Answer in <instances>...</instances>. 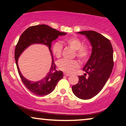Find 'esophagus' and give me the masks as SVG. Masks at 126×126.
Returning a JSON list of instances; mask_svg holds the SVG:
<instances>
[{"mask_svg":"<svg viewBox=\"0 0 126 126\" xmlns=\"http://www.w3.org/2000/svg\"><path fill=\"white\" fill-rule=\"evenodd\" d=\"M64 76H70V74H69V73H64Z\"/></svg>","mask_w":126,"mask_h":126,"instance_id":"obj_1","label":"esophagus"}]
</instances>
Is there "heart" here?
<instances>
[{
	"label": "heart",
	"mask_w": 126,
	"mask_h": 126,
	"mask_svg": "<svg viewBox=\"0 0 126 126\" xmlns=\"http://www.w3.org/2000/svg\"><path fill=\"white\" fill-rule=\"evenodd\" d=\"M63 43L68 45L75 50V56L82 61H85L89 57L90 49L86 44H83L81 40L76 37H70L63 40ZM63 46L59 42H56L52 46V51L57 58H60L62 56ZM79 63L78 60H70L67 59H62L57 62L59 69L66 73H72L75 69L79 67Z\"/></svg>",
	"instance_id": "b5f03b06"
}]
</instances>
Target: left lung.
I'll return each instance as SVG.
<instances>
[{
	"label": "left lung",
	"mask_w": 126,
	"mask_h": 126,
	"mask_svg": "<svg viewBox=\"0 0 126 126\" xmlns=\"http://www.w3.org/2000/svg\"><path fill=\"white\" fill-rule=\"evenodd\" d=\"M78 33L85 35L90 41L92 53L83 68L85 73L78 76L79 82L72 89L78 98L89 99L102 90L110 76L114 66L113 49L110 41L97 32L84 31Z\"/></svg>",
	"instance_id": "1"
}]
</instances>
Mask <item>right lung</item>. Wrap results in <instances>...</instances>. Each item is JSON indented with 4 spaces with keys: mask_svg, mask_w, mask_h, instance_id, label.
Returning a JSON list of instances; mask_svg holds the SVG:
<instances>
[{
    "mask_svg": "<svg viewBox=\"0 0 126 126\" xmlns=\"http://www.w3.org/2000/svg\"><path fill=\"white\" fill-rule=\"evenodd\" d=\"M51 28L47 25H38L29 27L21 34L15 49V59L18 73L22 82L25 86L34 94L39 96L47 95L53 92L57 83L63 77V72L57 71L53 60L51 51V42L58 38L59 36L66 35ZM42 44L47 45L51 52L52 63L51 68L45 78L37 82H31L27 80L21 75L17 64V60L21 53L30 45Z\"/></svg>",
    "mask_w": 126,
    "mask_h": 126,
    "instance_id": "obj_1",
    "label": "right lung"
}]
</instances>
